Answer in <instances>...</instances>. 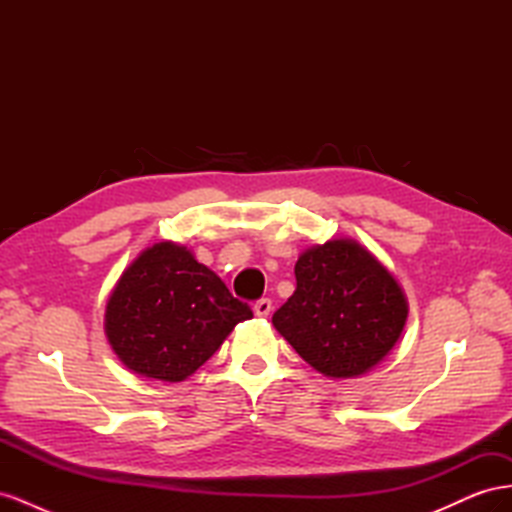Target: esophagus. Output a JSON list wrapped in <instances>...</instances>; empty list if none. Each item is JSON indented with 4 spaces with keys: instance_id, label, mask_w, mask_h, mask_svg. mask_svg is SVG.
I'll use <instances>...</instances> for the list:
<instances>
[{
    "instance_id": "1",
    "label": "esophagus",
    "mask_w": 512,
    "mask_h": 512,
    "mask_svg": "<svg viewBox=\"0 0 512 512\" xmlns=\"http://www.w3.org/2000/svg\"><path fill=\"white\" fill-rule=\"evenodd\" d=\"M271 299H258L256 303H254V312H256V316H260V318H267L269 314H271Z\"/></svg>"
}]
</instances>
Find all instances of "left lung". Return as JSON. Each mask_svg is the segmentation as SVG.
Instances as JSON below:
<instances>
[{
  "mask_svg": "<svg viewBox=\"0 0 512 512\" xmlns=\"http://www.w3.org/2000/svg\"><path fill=\"white\" fill-rule=\"evenodd\" d=\"M294 277L297 290L273 314V327L320 374H365L397 344L406 297L359 243L335 239L312 247L299 256Z\"/></svg>",
  "mask_w": 512,
  "mask_h": 512,
  "instance_id": "1",
  "label": "left lung"
}]
</instances>
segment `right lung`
Masks as SVG:
<instances>
[{
	"instance_id": "1",
	"label": "right lung",
	"mask_w": 512,
	"mask_h": 512,
	"mask_svg": "<svg viewBox=\"0 0 512 512\" xmlns=\"http://www.w3.org/2000/svg\"><path fill=\"white\" fill-rule=\"evenodd\" d=\"M252 316L185 247L162 241L119 277L106 305V337L136 374L181 382Z\"/></svg>"
}]
</instances>
